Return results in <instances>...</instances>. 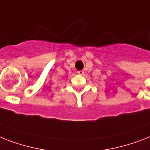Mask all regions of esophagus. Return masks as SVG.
Segmentation results:
<instances>
[{"instance_id": "obj_1", "label": "esophagus", "mask_w": 150, "mask_h": 150, "mask_svg": "<svg viewBox=\"0 0 150 150\" xmlns=\"http://www.w3.org/2000/svg\"><path fill=\"white\" fill-rule=\"evenodd\" d=\"M78 74L80 75H84V71L82 70H80V71H78Z\"/></svg>"}]
</instances>
